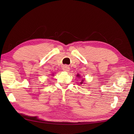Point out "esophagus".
<instances>
[{
	"label": "esophagus",
	"mask_w": 134,
	"mask_h": 134,
	"mask_svg": "<svg viewBox=\"0 0 134 134\" xmlns=\"http://www.w3.org/2000/svg\"><path fill=\"white\" fill-rule=\"evenodd\" d=\"M63 70L64 71L68 72L70 70V68H69V67L68 66L65 65V66H64V67L63 68Z\"/></svg>",
	"instance_id": "esophagus-1"
}]
</instances>
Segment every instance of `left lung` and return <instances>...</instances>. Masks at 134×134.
Returning <instances> with one entry per match:
<instances>
[{
	"label": "left lung",
	"instance_id": "1",
	"mask_svg": "<svg viewBox=\"0 0 134 134\" xmlns=\"http://www.w3.org/2000/svg\"><path fill=\"white\" fill-rule=\"evenodd\" d=\"M76 76H77V77H80V75L79 74H77L76 75ZM84 79H82V82H81L80 83V84H83V82H84Z\"/></svg>",
	"mask_w": 134,
	"mask_h": 134
}]
</instances>
